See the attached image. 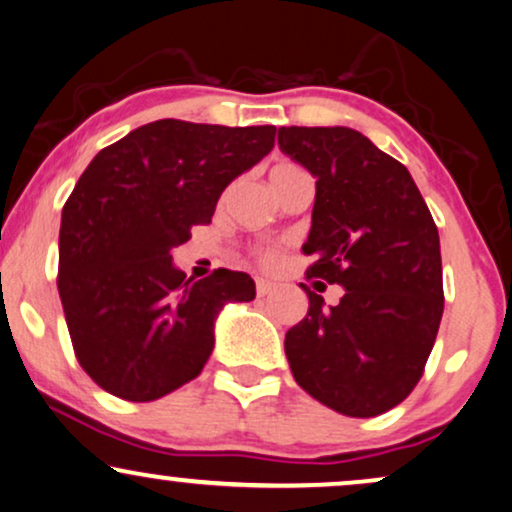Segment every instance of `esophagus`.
<instances>
[{
  "label": "esophagus",
  "mask_w": 512,
  "mask_h": 512,
  "mask_svg": "<svg viewBox=\"0 0 512 512\" xmlns=\"http://www.w3.org/2000/svg\"><path fill=\"white\" fill-rule=\"evenodd\" d=\"M271 288H274V283L267 281V278H257V281H255V290H257V295H260V297L269 295Z\"/></svg>",
  "instance_id": "obj_1"
}]
</instances>
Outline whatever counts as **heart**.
Here are the masks:
<instances>
[{
	"mask_svg": "<svg viewBox=\"0 0 512 512\" xmlns=\"http://www.w3.org/2000/svg\"><path fill=\"white\" fill-rule=\"evenodd\" d=\"M297 172H302L300 167L297 165H293V163H278V165H274L271 167V186L276 184V181H281V179H286V177H290V174H297ZM276 260V252L274 250H260V262L262 264H271Z\"/></svg>",
	"mask_w": 512,
	"mask_h": 512,
	"instance_id": "heart-1",
	"label": "heart"
}]
</instances>
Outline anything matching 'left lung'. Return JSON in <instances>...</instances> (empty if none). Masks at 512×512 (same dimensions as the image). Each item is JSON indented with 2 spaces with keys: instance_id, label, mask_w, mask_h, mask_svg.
Instances as JSON below:
<instances>
[{
  "instance_id": "8db88e82",
  "label": "left lung",
  "mask_w": 512,
  "mask_h": 512,
  "mask_svg": "<svg viewBox=\"0 0 512 512\" xmlns=\"http://www.w3.org/2000/svg\"><path fill=\"white\" fill-rule=\"evenodd\" d=\"M278 148L316 177L307 278L338 283L335 307L300 283L307 316L286 333L304 392L371 418L401 404L435 345L444 312L442 252L409 170L349 127H281Z\"/></svg>"
}]
</instances>
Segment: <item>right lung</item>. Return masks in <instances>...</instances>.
<instances>
[{"mask_svg":"<svg viewBox=\"0 0 512 512\" xmlns=\"http://www.w3.org/2000/svg\"><path fill=\"white\" fill-rule=\"evenodd\" d=\"M276 127L155 120L96 153L63 205L58 295L75 357L125 401L165 397L203 371L226 302L255 281L215 269L186 278L172 250L210 224L238 174L274 148Z\"/></svg>","mask_w":512,"mask_h":512,"instance_id":"obj_1","label":"right lung"}]
</instances>
